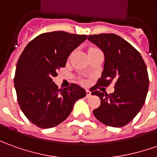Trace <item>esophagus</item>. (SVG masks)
Listing matches in <instances>:
<instances>
[{
	"mask_svg": "<svg viewBox=\"0 0 157 157\" xmlns=\"http://www.w3.org/2000/svg\"><path fill=\"white\" fill-rule=\"evenodd\" d=\"M86 94H87V97H89L91 95V92L89 90H86Z\"/></svg>",
	"mask_w": 157,
	"mask_h": 157,
	"instance_id": "obj_1",
	"label": "esophagus"
}]
</instances>
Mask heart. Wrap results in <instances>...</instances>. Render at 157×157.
Returning a JSON list of instances; mask_svg holds the SVG:
<instances>
[{"label":"heart","instance_id":"b5f03b06","mask_svg":"<svg viewBox=\"0 0 157 157\" xmlns=\"http://www.w3.org/2000/svg\"><path fill=\"white\" fill-rule=\"evenodd\" d=\"M101 52V50L97 47H90L89 49H88V54H90V53H93V52Z\"/></svg>","mask_w":157,"mask_h":157}]
</instances>
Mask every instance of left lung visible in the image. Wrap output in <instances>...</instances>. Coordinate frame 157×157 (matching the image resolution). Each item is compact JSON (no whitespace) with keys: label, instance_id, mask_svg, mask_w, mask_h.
<instances>
[{"label":"left lung","instance_id":"obj_1","mask_svg":"<svg viewBox=\"0 0 157 157\" xmlns=\"http://www.w3.org/2000/svg\"><path fill=\"white\" fill-rule=\"evenodd\" d=\"M89 41L105 54L101 77L92 87V95L101 99L100 106L93 111L94 117L105 125L123 127L139 113L145 102L149 75L144 61L126 40L113 33L89 35ZM115 82V92L107 95L97 89Z\"/></svg>","mask_w":157,"mask_h":157}]
</instances>
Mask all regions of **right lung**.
<instances>
[{"label": "right lung", "mask_w": 157, "mask_h": 157, "mask_svg": "<svg viewBox=\"0 0 157 157\" xmlns=\"http://www.w3.org/2000/svg\"><path fill=\"white\" fill-rule=\"evenodd\" d=\"M87 38L63 31L44 33L30 41L21 53L14 76L17 101L25 117L38 127L56 126L69 117L75 101L86 96L78 85L58 89L52 79Z\"/></svg>", "instance_id": "add662e5"}]
</instances>
